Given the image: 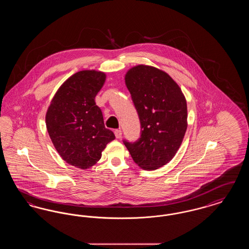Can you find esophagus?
Listing matches in <instances>:
<instances>
[{"label":"esophagus","mask_w":249,"mask_h":249,"mask_svg":"<svg viewBox=\"0 0 249 249\" xmlns=\"http://www.w3.org/2000/svg\"><path fill=\"white\" fill-rule=\"evenodd\" d=\"M115 135H116V137H117L118 139L121 138V136H122V131H121V130H115Z\"/></svg>","instance_id":"obj_1"}]
</instances>
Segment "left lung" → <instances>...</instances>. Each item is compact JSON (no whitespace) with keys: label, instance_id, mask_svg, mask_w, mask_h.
<instances>
[{"label":"left lung","instance_id":"8db88e82","mask_svg":"<svg viewBox=\"0 0 249 249\" xmlns=\"http://www.w3.org/2000/svg\"><path fill=\"white\" fill-rule=\"evenodd\" d=\"M142 126L137 142H124L133 161L142 170L154 171L178 153L188 128V107L178 84L166 72L139 64L125 74Z\"/></svg>","mask_w":249,"mask_h":249}]
</instances>
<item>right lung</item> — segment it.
Instances as JSON below:
<instances>
[{
  "instance_id": "obj_1",
  "label": "right lung",
  "mask_w": 249,
  "mask_h": 249,
  "mask_svg": "<svg viewBox=\"0 0 249 249\" xmlns=\"http://www.w3.org/2000/svg\"><path fill=\"white\" fill-rule=\"evenodd\" d=\"M106 79V72L96 70L73 73L58 89L46 114L47 130L59 156L82 170L95 165L116 138L95 103Z\"/></svg>"
}]
</instances>
